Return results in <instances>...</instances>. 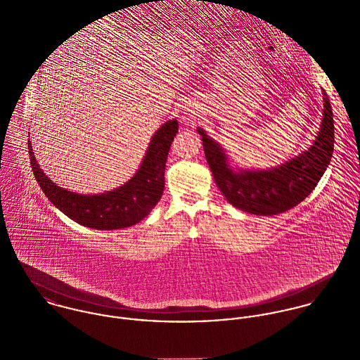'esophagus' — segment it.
I'll return each mask as SVG.
<instances>
[{
	"label": "esophagus",
	"mask_w": 360,
	"mask_h": 360,
	"mask_svg": "<svg viewBox=\"0 0 360 360\" xmlns=\"http://www.w3.org/2000/svg\"><path fill=\"white\" fill-rule=\"evenodd\" d=\"M193 113H194L193 109H187V115H193Z\"/></svg>",
	"instance_id": "esophagus-1"
}]
</instances>
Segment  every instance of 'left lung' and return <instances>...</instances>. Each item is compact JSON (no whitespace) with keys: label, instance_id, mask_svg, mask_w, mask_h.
I'll list each match as a JSON object with an SVG mask.
<instances>
[{"label":"left lung","instance_id":"left-lung-1","mask_svg":"<svg viewBox=\"0 0 360 360\" xmlns=\"http://www.w3.org/2000/svg\"><path fill=\"white\" fill-rule=\"evenodd\" d=\"M323 101L321 124L310 148L266 170L233 167L220 144L202 127L197 129L214 183L231 205L252 214L271 216L298 205L314 190L334 151L333 110L324 91Z\"/></svg>","mask_w":360,"mask_h":360}]
</instances>
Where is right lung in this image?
Returning a JSON list of instances; mask_svg holds the SVG:
<instances>
[{
  "mask_svg": "<svg viewBox=\"0 0 360 360\" xmlns=\"http://www.w3.org/2000/svg\"><path fill=\"white\" fill-rule=\"evenodd\" d=\"M179 122L167 120L155 131L136 174L120 187L100 194H79L56 186L40 169L29 141L33 174L46 197L76 223L96 230H117L140 223L154 209L165 188L166 159Z\"/></svg>",
  "mask_w": 360,
  "mask_h": 360,
  "instance_id": "obj_1",
  "label": "right lung"
}]
</instances>
